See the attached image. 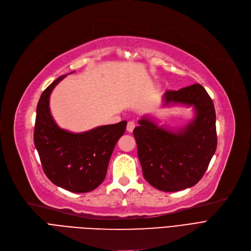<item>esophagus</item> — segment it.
Listing matches in <instances>:
<instances>
[{"mask_svg": "<svg viewBox=\"0 0 251 251\" xmlns=\"http://www.w3.org/2000/svg\"><path fill=\"white\" fill-rule=\"evenodd\" d=\"M134 127H135V122L134 121H129L127 123V131H128V132H132Z\"/></svg>", "mask_w": 251, "mask_h": 251, "instance_id": "1", "label": "esophagus"}]
</instances>
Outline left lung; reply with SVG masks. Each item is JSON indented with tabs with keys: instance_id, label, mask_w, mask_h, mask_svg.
<instances>
[{
	"instance_id": "1",
	"label": "left lung",
	"mask_w": 251,
	"mask_h": 251,
	"mask_svg": "<svg viewBox=\"0 0 251 251\" xmlns=\"http://www.w3.org/2000/svg\"><path fill=\"white\" fill-rule=\"evenodd\" d=\"M171 103L193 107V120L172 131L144 116L133 130L144 179L165 192L195 185L204 175L217 149L214 102L201 84L167 90L164 105Z\"/></svg>"
}]
</instances>
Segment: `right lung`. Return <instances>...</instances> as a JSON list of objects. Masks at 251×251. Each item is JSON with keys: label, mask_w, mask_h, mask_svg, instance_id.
Returning <instances> with one entry per match:
<instances>
[{"label": "right lung", "mask_w": 251, "mask_h": 251, "mask_svg": "<svg viewBox=\"0 0 251 251\" xmlns=\"http://www.w3.org/2000/svg\"><path fill=\"white\" fill-rule=\"evenodd\" d=\"M64 77L50 84L38 100L33 140L47 177L59 187L84 193L96 189L105 178L112 152L127 122L99 126L82 133L60 128L49 103L52 89Z\"/></svg>", "instance_id": "1"}]
</instances>
